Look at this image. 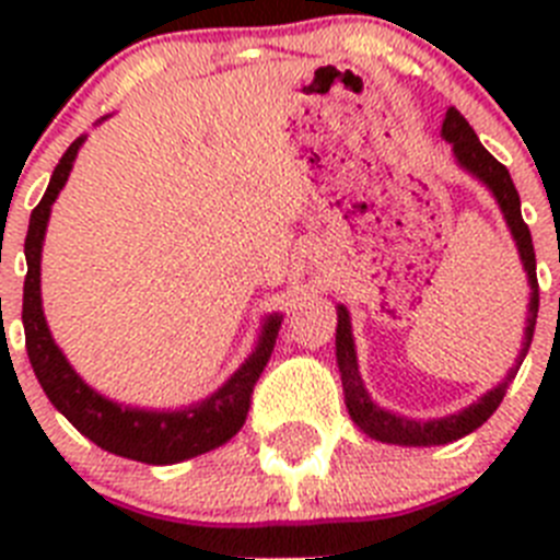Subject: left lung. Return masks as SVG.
Segmentation results:
<instances>
[{
  "label": "left lung",
  "mask_w": 560,
  "mask_h": 560,
  "mask_svg": "<svg viewBox=\"0 0 560 560\" xmlns=\"http://www.w3.org/2000/svg\"><path fill=\"white\" fill-rule=\"evenodd\" d=\"M440 137L446 142H452L454 160L463 167L465 173H471L474 179L482 182L491 196L497 199L499 210L504 215V224L511 230L513 241H516L518 257H522V266L527 271V285H530V305H527V328H524L522 350L516 355V364L511 368V373L504 375L502 384H497L493 389L482 395L479 400L468 404L463 412L446 415V418H432V420H412L404 418V415H395L389 409L378 407L373 398H370L364 381L359 373V359H355V341H353V325H350V311L345 305H336V364H339L341 375V389H345V407H348L350 420L368 438L381 440V443H393V446H446L454 440L471 434L474 429H479L485 420L497 412V407L502 404L504 393L511 387V381L516 378L518 368H522L524 355L530 350L533 330H536V316H538V280H536V252H533V237L527 224L522 219V201H518L516 185H513L511 173L502 162H497L491 153L485 151V145L479 142V137L474 133V128L468 126L463 114L457 108H448L446 120H443V131Z\"/></svg>",
  "instance_id": "8db88e82"
}]
</instances>
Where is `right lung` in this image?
<instances>
[{
  "label": "right lung",
  "instance_id": "right-lung-1",
  "mask_svg": "<svg viewBox=\"0 0 560 560\" xmlns=\"http://www.w3.org/2000/svg\"><path fill=\"white\" fill-rule=\"evenodd\" d=\"M103 120L106 117H101L97 122ZM83 142H86V133L67 148V153L56 165L44 199L30 215L27 237H24L27 277H24L22 323L30 364H33V373L47 393L49 404L103 452L148 465H173L182 463V459L199 457V454L224 446L226 440L235 438L246 423L252 389H255V381L260 378L266 361L275 350L283 314L266 316L255 350L215 393L207 395L199 404L182 409H142L117 404V400L89 387L49 334L47 316L42 308V249L49 212H52L58 192L67 185L69 171L75 165V156Z\"/></svg>",
  "mask_w": 560,
  "mask_h": 560
}]
</instances>
